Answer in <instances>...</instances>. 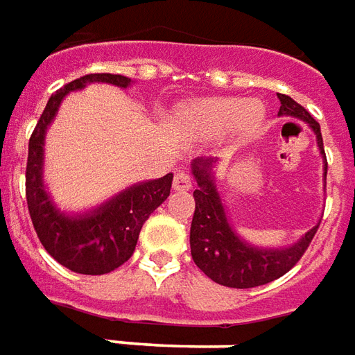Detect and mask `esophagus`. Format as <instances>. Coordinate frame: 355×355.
I'll use <instances>...</instances> for the list:
<instances>
[{
  "instance_id": "1",
  "label": "esophagus",
  "mask_w": 355,
  "mask_h": 355,
  "mask_svg": "<svg viewBox=\"0 0 355 355\" xmlns=\"http://www.w3.org/2000/svg\"><path fill=\"white\" fill-rule=\"evenodd\" d=\"M193 187V178L187 172H178L173 178V189L175 191H189Z\"/></svg>"
}]
</instances>
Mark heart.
<instances>
[{
  "mask_svg": "<svg viewBox=\"0 0 355 355\" xmlns=\"http://www.w3.org/2000/svg\"><path fill=\"white\" fill-rule=\"evenodd\" d=\"M262 118L263 110L258 103L237 97H214L191 107L185 120L198 135H223L237 125L243 130H252Z\"/></svg>",
  "mask_w": 355,
  "mask_h": 355,
  "instance_id": "heart-1",
  "label": "heart"
}]
</instances>
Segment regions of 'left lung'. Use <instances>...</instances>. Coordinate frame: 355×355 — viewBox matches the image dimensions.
Segmentation results:
<instances>
[{
    "label": "left lung",
    "mask_w": 355,
    "mask_h": 355,
    "mask_svg": "<svg viewBox=\"0 0 355 355\" xmlns=\"http://www.w3.org/2000/svg\"><path fill=\"white\" fill-rule=\"evenodd\" d=\"M277 97L281 101L279 114H291L306 120L313 128L318 135L319 149L325 155L321 128L315 122V118L288 95L277 93ZM212 164L214 158H198L193 162V173L197 178L198 187L193 193L195 214L191 222V256L198 266V270L206 277L231 288H252L285 275L308 250L318 227L308 231L296 245L286 250H260L245 245L227 223L222 200L210 173Z\"/></svg>",
    "instance_id": "left-lung-1"
}]
</instances>
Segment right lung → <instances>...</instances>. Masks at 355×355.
I'll list each match as a JSON object with an SVG mask.
<instances>
[{
  "label": "right lung",
  "mask_w": 355,
  "mask_h": 355,
  "mask_svg": "<svg viewBox=\"0 0 355 355\" xmlns=\"http://www.w3.org/2000/svg\"><path fill=\"white\" fill-rule=\"evenodd\" d=\"M92 82L128 87L130 78L120 74H85L62 85L47 101L28 141L26 160V202L40 243L57 262L84 275L110 273L132 258L139 231L153 210L164 202L172 189V173L135 185L112 198L93 214L67 218L57 212L42 185L44 135L62 97Z\"/></svg>",
  "instance_id": "right-lung-1"
}]
</instances>
